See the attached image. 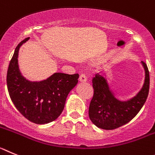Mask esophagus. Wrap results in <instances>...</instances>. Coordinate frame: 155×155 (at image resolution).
Segmentation results:
<instances>
[{"instance_id": "34e87169", "label": "esophagus", "mask_w": 155, "mask_h": 155, "mask_svg": "<svg viewBox=\"0 0 155 155\" xmlns=\"http://www.w3.org/2000/svg\"><path fill=\"white\" fill-rule=\"evenodd\" d=\"M79 81H80L81 83H85L86 81V76L85 73H82L79 76Z\"/></svg>"}]
</instances>
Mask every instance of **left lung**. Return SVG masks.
I'll list each match as a JSON object with an SVG mask.
<instances>
[{"label":"left lung","mask_w":155,"mask_h":155,"mask_svg":"<svg viewBox=\"0 0 155 155\" xmlns=\"http://www.w3.org/2000/svg\"><path fill=\"white\" fill-rule=\"evenodd\" d=\"M145 70L143 87L137 94L127 101H120L114 97L107 81L99 74L93 78V97L89 107V116L92 122L104 130H114L131 120L145 103L149 93L150 76L147 65L141 62Z\"/></svg>","instance_id":"8db88e82"}]
</instances>
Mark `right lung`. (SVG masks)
<instances>
[{
    "label": "right lung",
    "mask_w": 155,
    "mask_h": 155,
    "mask_svg": "<svg viewBox=\"0 0 155 155\" xmlns=\"http://www.w3.org/2000/svg\"><path fill=\"white\" fill-rule=\"evenodd\" d=\"M28 39H24L15 48L8 66L7 86L17 110L31 122L45 124L62 114L68 94L77 84L79 74L55 72L40 82L27 80L19 70L18 57L20 47Z\"/></svg>",
    "instance_id": "right-lung-1"
}]
</instances>
